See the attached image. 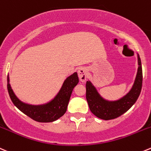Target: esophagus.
I'll return each mask as SVG.
<instances>
[{"instance_id": "1", "label": "esophagus", "mask_w": 151, "mask_h": 151, "mask_svg": "<svg viewBox=\"0 0 151 151\" xmlns=\"http://www.w3.org/2000/svg\"><path fill=\"white\" fill-rule=\"evenodd\" d=\"M78 77L81 82L86 81V79H87V69L86 68H83V67L79 68Z\"/></svg>"}]
</instances>
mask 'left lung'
I'll return each mask as SVG.
<instances>
[{
  "mask_svg": "<svg viewBox=\"0 0 151 151\" xmlns=\"http://www.w3.org/2000/svg\"><path fill=\"white\" fill-rule=\"evenodd\" d=\"M139 68L132 88L125 96L116 101L105 100L96 91L90 81L86 82V99L89 108L98 118L105 120L115 119L122 115L131 108L140 94L142 86V68L138 55Z\"/></svg>",
  "mask_w": 151,
  "mask_h": 151,
  "instance_id": "8db88e82",
  "label": "left lung"
}]
</instances>
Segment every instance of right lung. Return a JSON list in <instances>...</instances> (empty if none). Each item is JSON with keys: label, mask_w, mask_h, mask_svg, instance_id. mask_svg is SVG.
<instances>
[{"label": "right lung", "mask_w": 151, "mask_h": 151, "mask_svg": "<svg viewBox=\"0 0 151 151\" xmlns=\"http://www.w3.org/2000/svg\"><path fill=\"white\" fill-rule=\"evenodd\" d=\"M78 83V76L77 73L75 72L64 81L60 91L55 99L49 103L40 105H28L19 100L10 86L9 76L7 77V89L13 104L23 114L37 122H51L64 115L73 89Z\"/></svg>", "instance_id": "right-lung-1"}]
</instances>
